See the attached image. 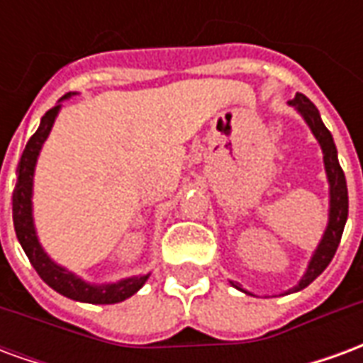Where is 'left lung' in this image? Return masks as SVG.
<instances>
[{
    "mask_svg": "<svg viewBox=\"0 0 363 363\" xmlns=\"http://www.w3.org/2000/svg\"><path fill=\"white\" fill-rule=\"evenodd\" d=\"M289 104L296 106V111L303 116L307 126L311 128L313 135L317 138L320 150H323V161H325V171H327L328 179V198H330L328 200L327 229L323 233L319 247L313 252L303 278L299 280L296 288L288 289V294H294V291L307 288L319 274H323V270L330 264V260L335 257L338 243H340V237H342L344 225H346V220H348V189H346V177H344L342 167L338 163L335 140H333V135L327 130V126L323 124L317 106L303 93H296V96L289 101ZM231 286L241 289L245 294H249L247 289L241 288L235 281H231Z\"/></svg>",
    "mask_w": 363,
    "mask_h": 363,
    "instance_id": "obj_1",
    "label": "left lung"
}]
</instances>
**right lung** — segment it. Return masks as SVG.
<instances>
[{
	"label": "right lung",
	"instance_id": "right-lung-1",
	"mask_svg": "<svg viewBox=\"0 0 363 363\" xmlns=\"http://www.w3.org/2000/svg\"><path fill=\"white\" fill-rule=\"evenodd\" d=\"M75 93H67L60 99L66 101ZM52 106L40 120V126L36 130L33 138L25 145V151L21 155L19 165H17V184L13 190V225L15 233L19 239L23 251L27 252L30 264L35 267L38 276L43 278L52 289H56L62 296L83 301V303H95V305H111L124 301L130 296H134L138 289L142 288L145 280L150 278V274L143 276H132L124 280L112 281V284H89L82 280L79 276L69 272L64 267L56 264L54 260L44 252L43 245L38 241L35 229V220H33V177H35V167L38 153L43 150L46 138L50 134L54 120L58 116L62 104Z\"/></svg>",
	"mask_w": 363,
	"mask_h": 363
}]
</instances>
